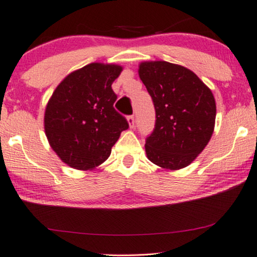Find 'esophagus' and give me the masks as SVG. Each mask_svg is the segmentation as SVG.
<instances>
[{"instance_id": "34e87169", "label": "esophagus", "mask_w": 257, "mask_h": 257, "mask_svg": "<svg viewBox=\"0 0 257 257\" xmlns=\"http://www.w3.org/2000/svg\"><path fill=\"white\" fill-rule=\"evenodd\" d=\"M127 118H128L129 127H130V128H134V127H135V117H134V115H129Z\"/></svg>"}]
</instances>
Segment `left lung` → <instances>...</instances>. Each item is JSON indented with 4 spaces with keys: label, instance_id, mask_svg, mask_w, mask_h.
<instances>
[{
    "label": "left lung",
    "instance_id": "8db88e82",
    "mask_svg": "<svg viewBox=\"0 0 257 257\" xmlns=\"http://www.w3.org/2000/svg\"><path fill=\"white\" fill-rule=\"evenodd\" d=\"M139 74L156 110L155 128L145 140L149 160L168 170L188 166L212 136V92L189 69L166 61L141 63Z\"/></svg>",
    "mask_w": 257,
    "mask_h": 257
}]
</instances>
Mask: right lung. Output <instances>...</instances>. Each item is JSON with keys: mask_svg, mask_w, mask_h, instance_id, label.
I'll return each instance as SVG.
<instances>
[{"mask_svg": "<svg viewBox=\"0 0 257 257\" xmlns=\"http://www.w3.org/2000/svg\"><path fill=\"white\" fill-rule=\"evenodd\" d=\"M122 68L91 63L68 75L56 87L45 112V132L61 160L91 170L108 158L120 134L129 128L116 112L112 83Z\"/></svg>", "mask_w": 257, "mask_h": 257, "instance_id": "add662e5", "label": "right lung"}]
</instances>
